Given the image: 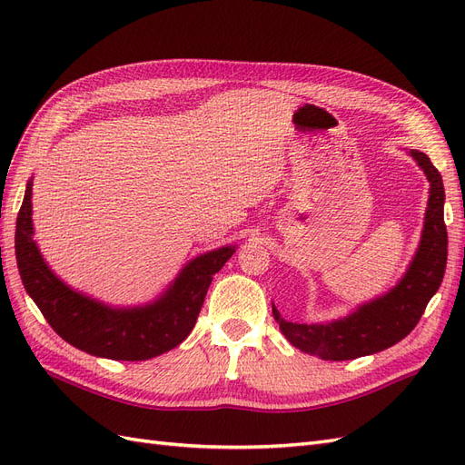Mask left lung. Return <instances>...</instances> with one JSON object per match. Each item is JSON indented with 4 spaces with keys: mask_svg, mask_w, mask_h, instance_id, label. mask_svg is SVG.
Segmentation results:
<instances>
[{
    "mask_svg": "<svg viewBox=\"0 0 465 465\" xmlns=\"http://www.w3.org/2000/svg\"><path fill=\"white\" fill-rule=\"evenodd\" d=\"M411 157L423 168L430 182L429 207L420 246L398 287L384 297L362 304L357 312L331 323H292L281 318L273 308V318L287 340L304 353L323 361H351L378 353L401 341L417 326L432 294L439 291L448 258V232L444 224V186L425 153L411 149Z\"/></svg>",
    "mask_w": 465,
    "mask_h": 465,
    "instance_id": "1",
    "label": "left lung"
}]
</instances>
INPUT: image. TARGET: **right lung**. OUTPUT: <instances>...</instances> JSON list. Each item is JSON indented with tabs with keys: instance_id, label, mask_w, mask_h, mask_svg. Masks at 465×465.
<instances>
[{
	"instance_id": "add662e5",
	"label": "right lung",
	"mask_w": 465,
	"mask_h": 465,
	"mask_svg": "<svg viewBox=\"0 0 465 465\" xmlns=\"http://www.w3.org/2000/svg\"><path fill=\"white\" fill-rule=\"evenodd\" d=\"M31 182L17 215L15 256L26 292L62 340L112 361H145L180 345L200 316L211 279L234 248H219L190 262L163 299L145 308L116 311L65 287L33 241Z\"/></svg>"
}]
</instances>
